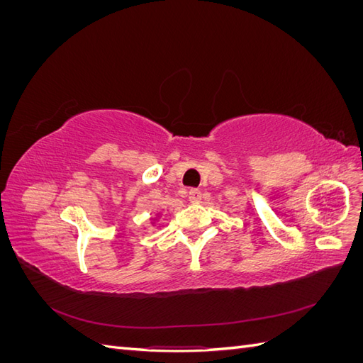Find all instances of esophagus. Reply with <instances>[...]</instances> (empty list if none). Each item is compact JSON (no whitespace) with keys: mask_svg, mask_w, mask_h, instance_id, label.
I'll return each mask as SVG.
<instances>
[{"mask_svg":"<svg viewBox=\"0 0 363 363\" xmlns=\"http://www.w3.org/2000/svg\"><path fill=\"white\" fill-rule=\"evenodd\" d=\"M188 199L191 203H200L201 201V192L199 189H191L188 194Z\"/></svg>","mask_w":363,"mask_h":363,"instance_id":"esophagus-1","label":"esophagus"}]
</instances>
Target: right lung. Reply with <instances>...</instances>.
<instances>
[{
    "label": "right lung",
    "mask_w": 363,
    "mask_h": 363,
    "mask_svg": "<svg viewBox=\"0 0 363 363\" xmlns=\"http://www.w3.org/2000/svg\"><path fill=\"white\" fill-rule=\"evenodd\" d=\"M159 216H160V213H157V216H156V218H151V224H152V225H155V223L157 221V218H159Z\"/></svg>",
    "instance_id": "add662e5"
}]
</instances>
